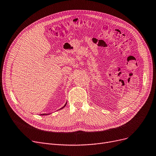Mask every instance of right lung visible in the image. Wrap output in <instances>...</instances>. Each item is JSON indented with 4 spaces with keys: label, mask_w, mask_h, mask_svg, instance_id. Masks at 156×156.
Masks as SVG:
<instances>
[{
    "label": "right lung",
    "mask_w": 156,
    "mask_h": 156,
    "mask_svg": "<svg viewBox=\"0 0 156 156\" xmlns=\"http://www.w3.org/2000/svg\"><path fill=\"white\" fill-rule=\"evenodd\" d=\"M66 104H67V103H66V105H64V106H63L62 108H60V109H62V108H63L64 106H66ZM41 115H48V114H46V113H44V114H41Z\"/></svg>",
    "instance_id": "right-lung-1"
}]
</instances>
